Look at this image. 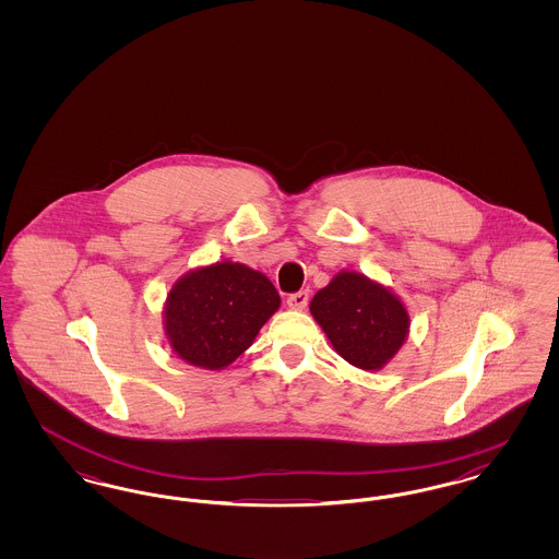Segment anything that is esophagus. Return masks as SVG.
Returning <instances> with one entry per match:
<instances>
[{"label":"esophagus","mask_w":559,"mask_h":559,"mask_svg":"<svg viewBox=\"0 0 559 559\" xmlns=\"http://www.w3.org/2000/svg\"><path fill=\"white\" fill-rule=\"evenodd\" d=\"M308 297H310V293L308 292L292 293V295L287 297V306H289L292 310H304V308L308 306Z\"/></svg>","instance_id":"esophagus-1"}]
</instances>
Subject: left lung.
<instances>
[{"label":"left lung","mask_w":559,"mask_h":559,"mask_svg":"<svg viewBox=\"0 0 559 559\" xmlns=\"http://www.w3.org/2000/svg\"><path fill=\"white\" fill-rule=\"evenodd\" d=\"M310 312L349 365L381 369L408 335V314L396 295L358 272H340L320 289Z\"/></svg>","instance_id":"obj_1"}]
</instances>
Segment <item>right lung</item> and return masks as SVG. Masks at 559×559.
Here are the masks:
<instances>
[{"instance_id":"1","label":"right lung","mask_w":559,"mask_h":559,"mask_svg":"<svg viewBox=\"0 0 559 559\" xmlns=\"http://www.w3.org/2000/svg\"><path fill=\"white\" fill-rule=\"evenodd\" d=\"M278 306V292L262 272L217 262L174 285L165 304V335L182 360L217 371L253 344Z\"/></svg>"}]
</instances>
